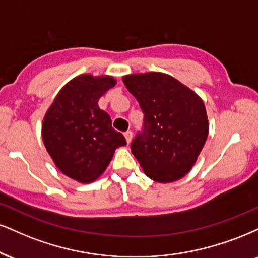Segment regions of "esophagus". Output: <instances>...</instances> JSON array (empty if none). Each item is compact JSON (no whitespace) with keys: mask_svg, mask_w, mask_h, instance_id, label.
Here are the masks:
<instances>
[{"mask_svg":"<svg viewBox=\"0 0 258 258\" xmlns=\"http://www.w3.org/2000/svg\"><path fill=\"white\" fill-rule=\"evenodd\" d=\"M124 136H125V140L128 144H130V141H132V138H133V133L130 132V130H128V132L124 133Z\"/></svg>","mask_w":258,"mask_h":258,"instance_id":"obj_1","label":"esophagus"}]
</instances>
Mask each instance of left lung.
Listing matches in <instances>:
<instances>
[{
    "instance_id": "1",
    "label": "left lung",
    "mask_w": 258,
    "mask_h": 258,
    "mask_svg": "<svg viewBox=\"0 0 258 258\" xmlns=\"http://www.w3.org/2000/svg\"><path fill=\"white\" fill-rule=\"evenodd\" d=\"M123 82L144 112L141 132L130 145L132 153L155 182L180 179L195 164L208 136L201 98L163 73L128 75Z\"/></svg>"
}]
</instances>
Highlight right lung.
Here are the masks:
<instances>
[{
	"label": "right lung",
	"instance_id": "obj_1",
	"mask_svg": "<svg viewBox=\"0 0 258 258\" xmlns=\"http://www.w3.org/2000/svg\"><path fill=\"white\" fill-rule=\"evenodd\" d=\"M116 85L111 76L84 74L73 79L57 94L41 128L44 145L56 166L81 183L97 179L125 146L123 134L112 128L109 113L98 100Z\"/></svg>",
	"mask_w": 258,
	"mask_h": 258
}]
</instances>
